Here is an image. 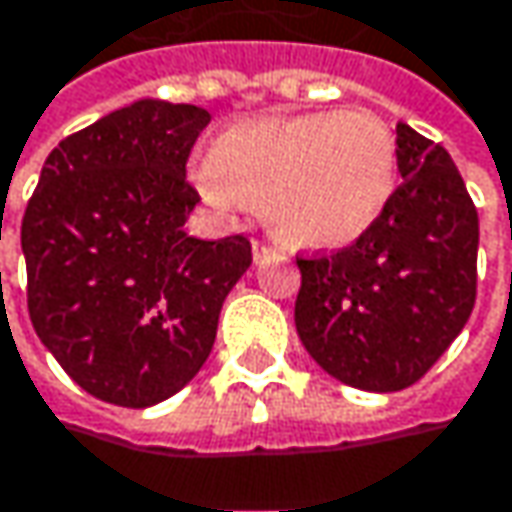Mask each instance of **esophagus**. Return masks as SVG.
Listing matches in <instances>:
<instances>
[{
    "instance_id": "1",
    "label": "esophagus",
    "mask_w": 512,
    "mask_h": 512,
    "mask_svg": "<svg viewBox=\"0 0 512 512\" xmlns=\"http://www.w3.org/2000/svg\"><path fill=\"white\" fill-rule=\"evenodd\" d=\"M252 252H255L257 263H263V260H269V257H278L275 246H272L269 240H255V243H252Z\"/></svg>"
}]
</instances>
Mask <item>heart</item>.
<instances>
[{
	"label": "heart",
	"instance_id": "b5f03b06",
	"mask_svg": "<svg viewBox=\"0 0 512 512\" xmlns=\"http://www.w3.org/2000/svg\"><path fill=\"white\" fill-rule=\"evenodd\" d=\"M398 175L395 134L369 111L266 117L228 128L196 184L213 208L272 202L281 234L310 249L360 237L387 208Z\"/></svg>",
	"mask_w": 512,
	"mask_h": 512
}]
</instances>
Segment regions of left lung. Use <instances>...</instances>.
I'll use <instances>...</instances> for the list:
<instances>
[{"label": "left lung", "instance_id": "left-lung-1", "mask_svg": "<svg viewBox=\"0 0 512 512\" xmlns=\"http://www.w3.org/2000/svg\"><path fill=\"white\" fill-rule=\"evenodd\" d=\"M401 184L346 249L296 257V331L337 381L395 393L416 384L469 322L478 210L440 143L395 125Z\"/></svg>", "mask_w": 512, "mask_h": 512}]
</instances>
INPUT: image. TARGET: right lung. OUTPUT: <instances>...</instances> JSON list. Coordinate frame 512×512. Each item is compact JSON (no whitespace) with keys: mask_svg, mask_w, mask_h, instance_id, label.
Returning <instances> with one entry per match:
<instances>
[{"mask_svg":"<svg viewBox=\"0 0 512 512\" xmlns=\"http://www.w3.org/2000/svg\"><path fill=\"white\" fill-rule=\"evenodd\" d=\"M210 114L140 99L64 137L23 216L28 316L84 390L152 407L205 366L225 296L252 266L243 234L184 231L187 158Z\"/></svg>","mask_w":512,"mask_h":512,"instance_id":"1","label":"right lung"}]
</instances>
